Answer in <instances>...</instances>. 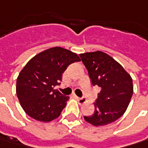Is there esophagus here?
Segmentation results:
<instances>
[{
	"label": "esophagus",
	"mask_w": 148,
	"mask_h": 148,
	"mask_svg": "<svg viewBox=\"0 0 148 148\" xmlns=\"http://www.w3.org/2000/svg\"><path fill=\"white\" fill-rule=\"evenodd\" d=\"M76 99L78 100V102H79V104H84L86 102V99L85 98H79V97H76Z\"/></svg>",
	"instance_id": "1"
}]
</instances>
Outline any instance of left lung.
Segmentation results:
<instances>
[{
	"instance_id": "8db88e82",
	"label": "left lung",
	"mask_w": 148,
	"mask_h": 148,
	"mask_svg": "<svg viewBox=\"0 0 148 148\" xmlns=\"http://www.w3.org/2000/svg\"><path fill=\"white\" fill-rule=\"evenodd\" d=\"M93 86L100 92L94 102L95 110L84 119L93 126L109 124L123 116L133 93L132 79L123 66L101 51L79 55Z\"/></svg>"
}]
</instances>
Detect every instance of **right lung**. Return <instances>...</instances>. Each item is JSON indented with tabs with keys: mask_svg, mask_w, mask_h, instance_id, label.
Listing matches in <instances>:
<instances>
[{
	"mask_svg": "<svg viewBox=\"0 0 148 148\" xmlns=\"http://www.w3.org/2000/svg\"><path fill=\"white\" fill-rule=\"evenodd\" d=\"M79 61L80 59L76 54L54 47L38 54L26 64L16 80V94L29 117L49 122L60 115L69 98L54 88L60 85L62 74L68 66Z\"/></svg>",
	"mask_w": 148,
	"mask_h": 148,
	"instance_id": "1",
	"label": "right lung"
}]
</instances>
